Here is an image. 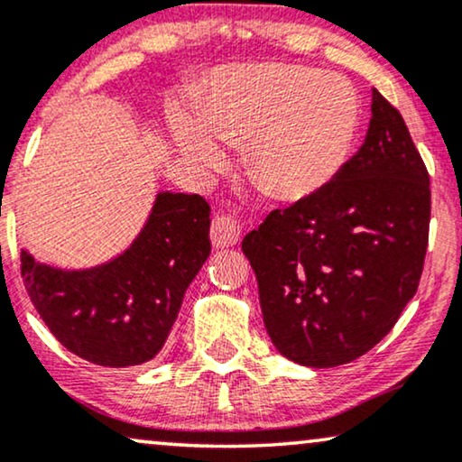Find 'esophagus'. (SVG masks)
<instances>
[{
    "label": "esophagus",
    "instance_id": "1",
    "mask_svg": "<svg viewBox=\"0 0 462 462\" xmlns=\"http://www.w3.org/2000/svg\"><path fill=\"white\" fill-rule=\"evenodd\" d=\"M239 236H242V225L237 223V218L229 212H218L212 218L210 226V239L217 248H229L236 245Z\"/></svg>",
    "mask_w": 462,
    "mask_h": 462
}]
</instances>
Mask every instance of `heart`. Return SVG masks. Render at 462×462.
<instances>
[{
	"label": "heart",
	"mask_w": 462,
	"mask_h": 462,
	"mask_svg": "<svg viewBox=\"0 0 462 462\" xmlns=\"http://www.w3.org/2000/svg\"><path fill=\"white\" fill-rule=\"evenodd\" d=\"M362 106L343 75L302 65H236L217 71L195 106L174 111L170 130L198 170L223 162L218 143L242 147L244 163L277 198H307L337 179L356 144Z\"/></svg>",
	"instance_id": "1"
}]
</instances>
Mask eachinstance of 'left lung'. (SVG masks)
Returning <instances> with one entry per match:
<instances>
[{"mask_svg":"<svg viewBox=\"0 0 462 462\" xmlns=\"http://www.w3.org/2000/svg\"><path fill=\"white\" fill-rule=\"evenodd\" d=\"M429 218L425 162L402 113L372 90L368 134L337 179L242 242L277 351L332 368L387 337L419 288Z\"/></svg>","mask_w":462,"mask_h":462,"instance_id":"1","label":"left lung"}]
</instances>
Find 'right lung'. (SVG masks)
<instances>
[{
	"instance_id": "obj_1",
	"label": "right lung",
	"mask_w": 462,
	"mask_h": 462,
	"mask_svg": "<svg viewBox=\"0 0 462 462\" xmlns=\"http://www.w3.org/2000/svg\"><path fill=\"white\" fill-rule=\"evenodd\" d=\"M208 254V201L160 193L141 236L116 261L60 271L23 250L21 275L35 311L65 349L105 368H128L162 351Z\"/></svg>"
}]
</instances>
